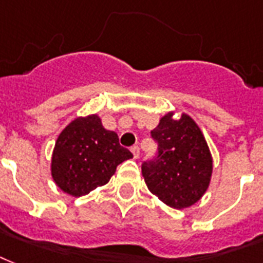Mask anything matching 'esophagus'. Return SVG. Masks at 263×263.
Listing matches in <instances>:
<instances>
[{"label":"esophagus","instance_id":"esophagus-1","mask_svg":"<svg viewBox=\"0 0 263 263\" xmlns=\"http://www.w3.org/2000/svg\"><path fill=\"white\" fill-rule=\"evenodd\" d=\"M130 151H132V154H133L134 159H138V156H140V148H138L137 145H134L130 148Z\"/></svg>","mask_w":263,"mask_h":263}]
</instances>
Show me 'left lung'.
<instances>
[{"label": "left lung", "mask_w": 263, "mask_h": 263, "mask_svg": "<svg viewBox=\"0 0 263 263\" xmlns=\"http://www.w3.org/2000/svg\"><path fill=\"white\" fill-rule=\"evenodd\" d=\"M168 111L151 133L159 144L155 162L141 173L152 195L172 209L184 210L200 200L213 176V156L204 134L188 114Z\"/></svg>", "instance_id": "obj_1"}]
</instances>
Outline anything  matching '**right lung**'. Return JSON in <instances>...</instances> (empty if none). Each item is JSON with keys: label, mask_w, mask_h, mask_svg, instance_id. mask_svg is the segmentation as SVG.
Wrapping results in <instances>:
<instances>
[{"label": "right lung", "mask_w": 263, "mask_h": 263, "mask_svg": "<svg viewBox=\"0 0 263 263\" xmlns=\"http://www.w3.org/2000/svg\"><path fill=\"white\" fill-rule=\"evenodd\" d=\"M132 158V152L119 144L118 134L105 129L97 114H90L75 118L59 134L50 174L64 193L85 196L107 184L118 164Z\"/></svg>", "instance_id": "1"}]
</instances>
